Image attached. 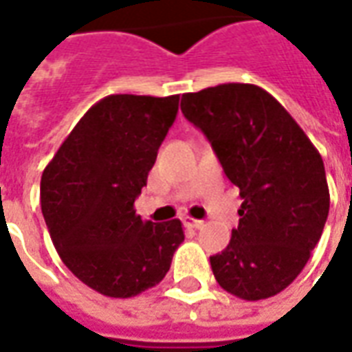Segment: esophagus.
I'll list each match as a JSON object with an SVG mask.
<instances>
[{"instance_id": "esophagus-1", "label": "esophagus", "mask_w": 352, "mask_h": 352, "mask_svg": "<svg viewBox=\"0 0 352 352\" xmlns=\"http://www.w3.org/2000/svg\"><path fill=\"white\" fill-rule=\"evenodd\" d=\"M184 226H188V228H196L199 230L204 226V221H198V219H192V217H184Z\"/></svg>"}]
</instances>
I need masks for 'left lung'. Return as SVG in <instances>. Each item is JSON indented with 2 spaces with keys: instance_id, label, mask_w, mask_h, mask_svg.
I'll list each match as a JSON object with an SVG mask.
<instances>
[{
  "instance_id": "8db88e82",
  "label": "left lung",
  "mask_w": 352,
  "mask_h": 352,
  "mask_svg": "<svg viewBox=\"0 0 352 352\" xmlns=\"http://www.w3.org/2000/svg\"><path fill=\"white\" fill-rule=\"evenodd\" d=\"M181 111L211 141L243 199L228 247L209 258L214 279L247 302L279 294L307 264L328 219L320 154L287 109L256 85L183 94Z\"/></svg>"
}]
</instances>
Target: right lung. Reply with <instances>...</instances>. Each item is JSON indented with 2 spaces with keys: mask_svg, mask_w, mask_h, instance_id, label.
Segmentation results:
<instances>
[{
  "mask_svg": "<svg viewBox=\"0 0 352 352\" xmlns=\"http://www.w3.org/2000/svg\"><path fill=\"white\" fill-rule=\"evenodd\" d=\"M179 94H113L88 109L41 177V211L69 272L109 298L156 287L184 241L179 219L135 214L162 141L175 120Z\"/></svg>",
  "mask_w": 352,
  "mask_h": 352,
  "instance_id": "add662e5",
  "label": "right lung"
}]
</instances>
